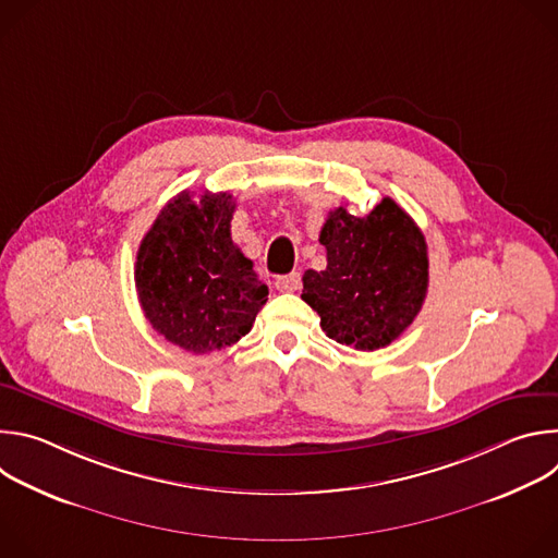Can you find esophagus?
<instances>
[{
  "label": "esophagus",
  "mask_w": 558,
  "mask_h": 558,
  "mask_svg": "<svg viewBox=\"0 0 558 558\" xmlns=\"http://www.w3.org/2000/svg\"><path fill=\"white\" fill-rule=\"evenodd\" d=\"M300 284H302V280H300V274H298V271H291V274L280 276V278L276 280V289L282 291V293H293V291L300 289Z\"/></svg>",
  "instance_id": "esophagus-1"
}]
</instances>
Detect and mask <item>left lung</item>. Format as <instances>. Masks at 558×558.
<instances>
[{
	"label": "left lung",
	"instance_id": "8db88e82",
	"mask_svg": "<svg viewBox=\"0 0 558 558\" xmlns=\"http://www.w3.org/2000/svg\"><path fill=\"white\" fill-rule=\"evenodd\" d=\"M320 243L327 269L304 271L302 300L320 315L323 331L357 351L400 338L428 291V247L415 220L388 196L368 216L338 207Z\"/></svg>",
	"mask_w": 558,
	"mask_h": 558
}]
</instances>
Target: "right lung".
Returning a JSON list of instances; mask_svg holds the SVG:
<instances>
[{"label":"right lung","instance_id":"obj_1","mask_svg":"<svg viewBox=\"0 0 558 558\" xmlns=\"http://www.w3.org/2000/svg\"><path fill=\"white\" fill-rule=\"evenodd\" d=\"M233 196L181 192L141 241L134 282L149 325L168 342L211 353L247 336L269 289L231 241Z\"/></svg>","mask_w":558,"mask_h":558}]
</instances>
